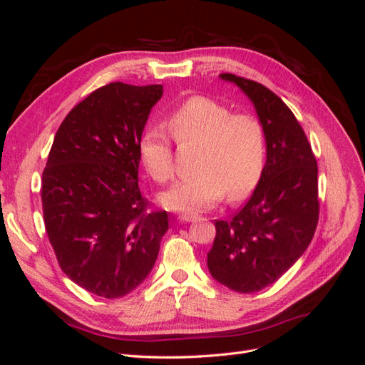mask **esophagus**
Listing matches in <instances>:
<instances>
[{
  "mask_svg": "<svg viewBox=\"0 0 365 365\" xmlns=\"http://www.w3.org/2000/svg\"><path fill=\"white\" fill-rule=\"evenodd\" d=\"M178 217L181 220H184V222H190V220H195L197 217V215L193 213V212H182V213L178 215Z\"/></svg>",
  "mask_w": 365,
  "mask_h": 365,
  "instance_id": "obj_1",
  "label": "esophagus"
}]
</instances>
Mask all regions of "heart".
I'll list each match as a JSON object with an SVG mask.
<instances>
[{
    "mask_svg": "<svg viewBox=\"0 0 365 365\" xmlns=\"http://www.w3.org/2000/svg\"><path fill=\"white\" fill-rule=\"evenodd\" d=\"M170 135L178 145H195V169L190 178L163 195L175 208H205L227 193L231 201L248 196L257 185L267 158V130L251 113H233L227 105L205 96L187 98L168 118ZM143 165L157 182L173 176V143L160 128H148L140 138Z\"/></svg>",
    "mask_w": 365,
    "mask_h": 365,
    "instance_id": "1",
    "label": "heart"
}]
</instances>
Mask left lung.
Here are the masks:
<instances>
[{
  "instance_id": "1",
  "label": "left lung",
  "mask_w": 365,
  "mask_h": 365,
  "mask_svg": "<svg viewBox=\"0 0 365 365\" xmlns=\"http://www.w3.org/2000/svg\"><path fill=\"white\" fill-rule=\"evenodd\" d=\"M256 106L267 130V164L248 202L230 219L216 220L207 254L213 277L240 294L277 282L311 244L318 224V165L302 125L264 85L222 73Z\"/></svg>"
}]
</instances>
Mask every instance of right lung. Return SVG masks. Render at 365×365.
<instances>
[{"label":"right lung","mask_w":365,"mask_h":365,"mask_svg":"<svg viewBox=\"0 0 365 365\" xmlns=\"http://www.w3.org/2000/svg\"><path fill=\"white\" fill-rule=\"evenodd\" d=\"M161 85L111 82L61 123L42 172L43 224L61 269L85 291L120 298L148 277L169 230L138 187V143Z\"/></svg>","instance_id":"right-lung-1"}]
</instances>
